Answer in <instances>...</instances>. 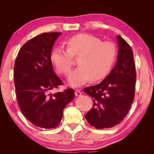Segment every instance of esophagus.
Here are the masks:
<instances>
[{
	"instance_id": "34e87169",
	"label": "esophagus",
	"mask_w": 154,
	"mask_h": 154,
	"mask_svg": "<svg viewBox=\"0 0 154 154\" xmlns=\"http://www.w3.org/2000/svg\"><path fill=\"white\" fill-rule=\"evenodd\" d=\"M75 94L76 96H80L81 95H82V92H80L79 90H75Z\"/></svg>"
}]
</instances>
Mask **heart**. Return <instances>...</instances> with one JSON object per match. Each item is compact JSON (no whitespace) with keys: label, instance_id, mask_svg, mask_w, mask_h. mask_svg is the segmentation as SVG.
<instances>
[{"label":"heart","instance_id":"heart-1","mask_svg":"<svg viewBox=\"0 0 154 154\" xmlns=\"http://www.w3.org/2000/svg\"><path fill=\"white\" fill-rule=\"evenodd\" d=\"M68 48L58 47L51 51L52 64L60 74L68 75L73 64V57H80L79 67L69 77V83L79 87L92 79H103L111 71L117 57V48L111 41H102L89 34H79L67 41Z\"/></svg>","mask_w":154,"mask_h":154}]
</instances>
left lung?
Here are the masks:
<instances>
[{
	"label": "left lung",
	"instance_id": "1",
	"mask_svg": "<svg viewBox=\"0 0 154 154\" xmlns=\"http://www.w3.org/2000/svg\"><path fill=\"white\" fill-rule=\"evenodd\" d=\"M119 50L116 66L102 82L83 91L94 101L85 118L97 129L113 127L123 120L133 103L136 82L133 52L129 44L117 36Z\"/></svg>",
	"mask_w": 154,
	"mask_h": 154
}]
</instances>
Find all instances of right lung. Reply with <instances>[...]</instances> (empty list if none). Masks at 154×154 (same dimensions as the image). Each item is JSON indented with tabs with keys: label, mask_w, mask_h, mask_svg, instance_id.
<instances>
[{
	"label": "right lung",
	"mask_w": 154,
	"mask_h": 154,
	"mask_svg": "<svg viewBox=\"0 0 154 154\" xmlns=\"http://www.w3.org/2000/svg\"><path fill=\"white\" fill-rule=\"evenodd\" d=\"M61 32H45L28 41L19 51L14 65L18 105L33 125L49 129L58 126L63 110L75 97L74 90L50 93L62 85L53 69L50 56Z\"/></svg>",
	"instance_id": "obj_1"
}]
</instances>
